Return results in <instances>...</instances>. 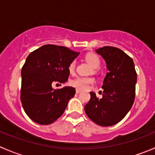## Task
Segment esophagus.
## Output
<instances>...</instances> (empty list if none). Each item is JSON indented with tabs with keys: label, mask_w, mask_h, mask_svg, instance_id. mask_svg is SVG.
Masks as SVG:
<instances>
[{
	"label": "esophagus",
	"mask_w": 155,
	"mask_h": 155,
	"mask_svg": "<svg viewBox=\"0 0 155 155\" xmlns=\"http://www.w3.org/2000/svg\"><path fill=\"white\" fill-rule=\"evenodd\" d=\"M81 92V90H79V89H77L76 90V93L77 94H79V93Z\"/></svg>",
	"instance_id": "esophagus-1"
}]
</instances>
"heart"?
Segmentation results:
<instances>
[{"mask_svg":"<svg viewBox=\"0 0 155 155\" xmlns=\"http://www.w3.org/2000/svg\"><path fill=\"white\" fill-rule=\"evenodd\" d=\"M85 60L92 67V68L96 69L99 68L101 61L98 55L94 53H87L85 56ZM75 64L74 61H72L68 66V71L71 74H74L75 71ZM94 83V79L89 77H78L76 78L71 81V84L73 87H76L77 89L79 90H85L89 84Z\"/></svg>","mask_w":155,"mask_h":155,"instance_id":"1","label":"heart"}]
</instances>
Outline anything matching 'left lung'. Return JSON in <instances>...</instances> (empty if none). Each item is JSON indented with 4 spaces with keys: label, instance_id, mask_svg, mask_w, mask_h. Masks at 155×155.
<instances>
[{
    "label": "left lung",
    "instance_id": "8db88e82",
    "mask_svg": "<svg viewBox=\"0 0 155 155\" xmlns=\"http://www.w3.org/2000/svg\"><path fill=\"white\" fill-rule=\"evenodd\" d=\"M103 57L109 71L103 81L102 98L90 92L84 106L90 120L102 127H110L121 121L132 107L135 98L137 72L132 58L113 46L95 50Z\"/></svg>",
    "mask_w": 155,
    "mask_h": 155
}]
</instances>
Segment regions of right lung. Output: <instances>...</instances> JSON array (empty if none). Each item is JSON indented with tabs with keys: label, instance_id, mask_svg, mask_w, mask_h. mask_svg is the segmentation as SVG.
Returning a JSON list of instances; mask_svg holds the SVG:
<instances>
[{
	"label": "right lung",
	"instance_id": "add662e5",
	"mask_svg": "<svg viewBox=\"0 0 155 155\" xmlns=\"http://www.w3.org/2000/svg\"><path fill=\"white\" fill-rule=\"evenodd\" d=\"M79 53L65 46L44 45L31 52L21 68V101L27 116L41 125L61 117L75 94L73 87L53 89V83H64L68 66Z\"/></svg>",
	"mask_w": 155,
	"mask_h": 155
}]
</instances>
